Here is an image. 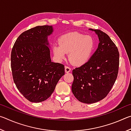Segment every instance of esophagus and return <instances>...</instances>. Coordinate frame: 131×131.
Listing matches in <instances>:
<instances>
[{"label":"esophagus","mask_w":131,"mask_h":131,"mask_svg":"<svg viewBox=\"0 0 131 131\" xmlns=\"http://www.w3.org/2000/svg\"><path fill=\"white\" fill-rule=\"evenodd\" d=\"M65 72H66V73L70 72V71H71V68L69 67V66H65Z\"/></svg>","instance_id":"esophagus-1"}]
</instances>
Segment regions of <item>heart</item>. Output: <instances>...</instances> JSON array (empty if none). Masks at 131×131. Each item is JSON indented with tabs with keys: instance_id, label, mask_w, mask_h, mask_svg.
I'll use <instances>...</instances> for the list:
<instances>
[{
	"instance_id": "heart-1",
	"label": "heart",
	"mask_w": 131,
	"mask_h": 131,
	"mask_svg": "<svg viewBox=\"0 0 131 131\" xmlns=\"http://www.w3.org/2000/svg\"><path fill=\"white\" fill-rule=\"evenodd\" d=\"M59 43L53 47L55 56L59 60H62L66 53H69V59L76 65H82L88 60L95 45L92 37L79 32L63 35L59 39Z\"/></svg>"
}]
</instances>
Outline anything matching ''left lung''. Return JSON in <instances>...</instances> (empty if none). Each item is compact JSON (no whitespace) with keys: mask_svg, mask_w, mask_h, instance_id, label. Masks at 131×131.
<instances>
[{"mask_svg":"<svg viewBox=\"0 0 131 131\" xmlns=\"http://www.w3.org/2000/svg\"><path fill=\"white\" fill-rule=\"evenodd\" d=\"M97 50L87 62L72 71V91L81 102L91 104L105 98L116 80L119 68V52L110 37L99 29Z\"/></svg>","mask_w":131,"mask_h":131,"instance_id":"left-lung-1","label":"left lung"}]
</instances>
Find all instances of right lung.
I'll return each instance as SVG.
<instances>
[{
	"mask_svg": "<svg viewBox=\"0 0 131 131\" xmlns=\"http://www.w3.org/2000/svg\"><path fill=\"white\" fill-rule=\"evenodd\" d=\"M52 26H37L26 30L15 41L11 54L13 80L17 89L31 102L46 101L65 74L61 63L51 62L47 37Z\"/></svg>",
	"mask_w": 131,
	"mask_h": 131,
	"instance_id": "right-lung-1",
	"label": "right lung"
}]
</instances>
